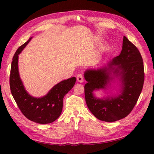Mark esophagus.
I'll return each mask as SVG.
<instances>
[{
    "label": "esophagus",
    "mask_w": 154,
    "mask_h": 154,
    "mask_svg": "<svg viewBox=\"0 0 154 154\" xmlns=\"http://www.w3.org/2000/svg\"><path fill=\"white\" fill-rule=\"evenodd\" d=\"M77 82L81 83H83V81H84L83 75H82V74L77 75Z\"/></svg>",
    "instance_id": "esophagus-1"
}]
</instances>
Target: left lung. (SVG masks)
I'll use <instances>...</instances> for the list:
<instances>
[{
	"label": "left lung",
	"instance_id": "1",
	"mask_svg": "<svg viewBox=\"0 0 154 154\" xmlns=\"http://www.w3.org/2000/svg\"><path fill=\"white\" fill-rule=\"evenodd\" d=\"M87 105L100 120L113 122L131 112L141 94L144 70L142 55L138 49L124 36L120 54L98 68L84 72ZM106 95L97 97L96 91Z\"/></svg>",
	"mask_w": 154,
	"mask_h": 154
}]
</instances>
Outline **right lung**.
<instances>
[{"instance_id": "1", "label": "right lung", "mask_w": 154, "mask_h": 154, "mask_svg": "<svg viewBox=\"0 0 154 154\" xmlns=\"http://www.w3.org/2000/svg\"><path fill=\"white\" fill-rule=\"evenodd\" d=\"M32 37L18 48L12 58L10 87L11 93L23 114L34 122L45 124L54 122L60 117L65 94L73 87L76 78L71 77L57 83L41 97L29 93L23 84L18 70V55L30 42Z\"/></svg>"}]
</instances>
